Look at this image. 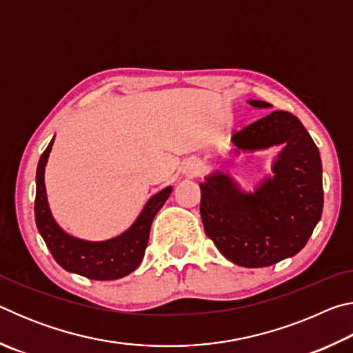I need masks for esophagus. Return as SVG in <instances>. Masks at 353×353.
I'll return each instance as SVG.
<instances>
[{
	"label": "esophagus",
	"mask_w": 353,
	"mask_h": 353,
	"mask_svg": "<svg viewBox=\"0 0 353 353\" xmlns=\"http://www.w3.org/2000/svg\"><path fill=\"white\" fill-rule=\"evenodd\" d=\"M201 171H202V163L199 162L198 159H188V160H185V163H183V172H185V174H187L188 177L198 176Z\"/></svg>",
	"instance_id": "obj_1"
}]
</instances>
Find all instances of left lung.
<instances>
[{
	"instance_id": "obj_1",
	"label": "left lung",
	"mask_w": 353,
	"mask_h": 353,
	"mask_svg": "<svg viewBox=\"0 0 353 353\" xmlns=\"http://www.w3.org/2000/svg\"><path fill=\"white\" fill-rule=\"evenodd\" d=\"M256 109L271 104L250 99ZM235 152L282 145L272 177L244 193L229 174L216 171L201 187V218L207 236L227 260L265 268L305 246L324 205L318 146L290 112L274 110L232 135Z\"/></svg>"
}]
</instances>
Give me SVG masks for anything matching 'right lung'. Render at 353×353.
Instances as JSON below:
<instances>
[{
  "label": "right lung",
  "mask_w": 353,
  "mask_h": 353,
  "mask_svg": "<svg viewBox=\"0 0 353 353\" xmlns=\"http://www.w3.org/2000/svg\"><path fill=\"white\" fill-rule=\"evenodd\" d=\"M50 145L40 155L37 176H35V223L41 238L46 243L54 260L65 271L79 274L92 280H115L121 279L139 268L145 255L149 241L152 219L166 199L170 198L172 188L166 187L143 207L139 218L121 235L105 241H85L68 235L52 218L45 188V166L52 149Z\"/></svg>",
  "instance_id": "right-lung-1"
}]
</instances>
